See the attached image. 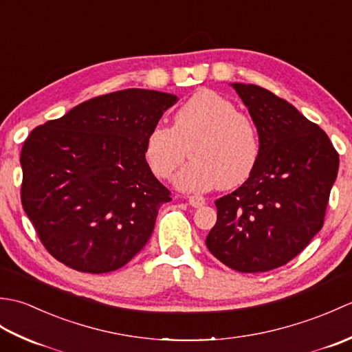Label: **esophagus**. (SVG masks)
<instances>
[{
	"label": "esophagus",
	"instance_id": "1",
	"mask_svg": "<svg viewBox=\"0 0 352 352\" xmlns=\"http://www.w3.org/2000/svg\"><path fill=\"white\" fill-rule=\"evenodd\" d=\"M188 201H189V204H190L192 207H195V208H198V207H203V206L206 204V199H204V197H199V195H192V197H188Z\"/></svg>",
	"mask_w": 352,
	"mask_h": 352
}]
</instances>
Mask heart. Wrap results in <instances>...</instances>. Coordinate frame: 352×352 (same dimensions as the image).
Wrapping results in <instances>:
<instances>
[{
  "instance_id": "b5f03b06",
  "label": "heart",
  "mask_w": 352,
  "mask_h": 352,
  "mask_svg": "<svg viewBox=\"0 0 352 352\" xmlns=\"http://www.w3.org/2000/svg\"><path fill=\"white\" fill-rule=\"evenodd\" d=\"M190 154L177 183L186 190L231 189L245 183L257 166L260 138L252 119L213 91H198L172 116V126L154 125L144 154L157 178L168 180Z\"/></svg>"
}]
</instances>
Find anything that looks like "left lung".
Masks as SVG:
<instances>
[{"mask_svg": "<svg viewBox=\"0 0 352 352\" xmlns=\"http://www.w3.org/2000/svg\"><path fill=\"white\" fill-rule=\"evenodd\" d=\"M260 138V157L241 188L214 201L206 245L223 265L267 272L295 258L324 226L339 154L319 125L256 85L234 83Z\"/></svg>", "mask_w": 352, "mask_h": 352, "instance_id": "8db88e82", "label": "left lung"}]
</instances>
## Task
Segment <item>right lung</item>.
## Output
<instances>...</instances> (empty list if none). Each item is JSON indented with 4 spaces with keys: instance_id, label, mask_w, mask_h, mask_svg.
Returning a JSON list of instances; mask_svg holds the SVG:
<instances>
[{
    "instance_id": "right-lung-1",
    "label": "right lung",
    "mask_w": 352,
    "mask_h": 352,
    "mask_svg": "<svg viewBox=\"0 0 352 352\" xmlns=\"http://www.w3.org/2000/svg\"><path fill=\"white\" fill-rule=\"evenodd\" d=\"M175 95L124 89L36 126L21 151L22 207L56 260L80 272L122 267L151 237L170 192L144 154Z\"/></svg>"
}]
</instances>
